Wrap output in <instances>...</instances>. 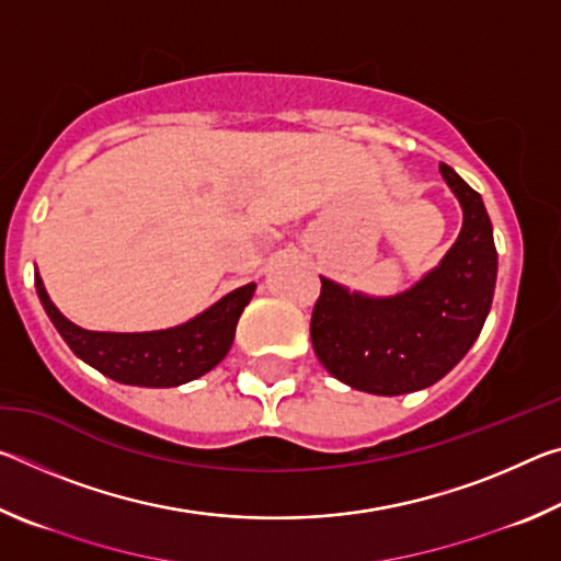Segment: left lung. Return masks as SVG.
Returning a JSON list of instances; mask_svg holds the SVG:
<instances>
[{"instance_id": "1", "label": "left lung", "mask_w": 561, "mask_h": 561, "mask_svg": "<svg viewBox=\"0 0 561 561\" xmlns=\"http://www.w3.org/2000/svg\"><path fill=\"white\" fill-rule=\"evenodd\" d=\"M462 207L458 240L421 282L396 297H366L321 277L311 344L327 371L356 391H421L468 354L490 314L497 250L482 197L440 163Z\"/></svg>"}]
</instances>
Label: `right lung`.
<instances>
[{"label": "right lung", "instance_id": "right-lung-1", "mask_svg": "<svg viewBox=\"0 0 561 561\" xmlns=\"http://www.w3.org/2000/svg\"><path fill=\"white\" fill-rule=\"evenodd\" d=\"M34 284L51 324L76 356L113 381L146 388L180 386L213 371L230 351L237 321L254 294L252 282L225 294L210 309L180 327L113 334L76 327L54 307L39 272L34 274Z\"/></svg>", "mask_w": 561, "mask_h": 561}]
</instances>
